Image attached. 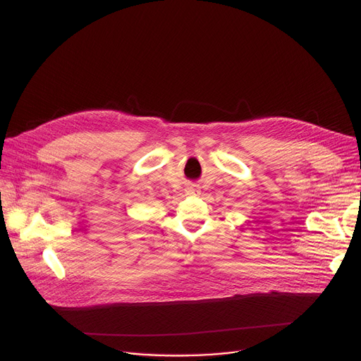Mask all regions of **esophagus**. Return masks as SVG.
I'll return each instance as SVG.
<instances>
[{"label":"esophagus","instance_id":"obj_1","mask_svg":"<svg viewBox=\"0 0 361 361\" xmlns=\"http://www.w3.org/2000/svg\"><path fill=\"white\" fill-rule=\"evenodd\" d=\"M197 191H198V188L194 187V185H188L187 187V194H195Z\"/></svg>","mask_w":361,"mask_h":361}]
</instances>
